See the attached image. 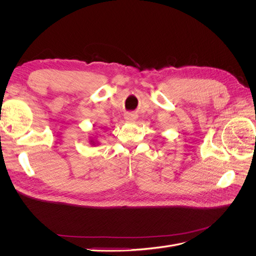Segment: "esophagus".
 <instances>
[{
  "label": "esophagus",
  "mask_w": 256,
  "mask_h": 256,
  "mask_svg": "<svg viewBox=\"0 0 256 256\" xmlns=\"http://www.w3.org/2000/svg\"><path fill=\"white\" fill-rule=\"evenodd\" d=\"M128 122H134L138 118V115L134 112H129L126 114V118H125Z\"/></svg>",
  "instance_id": "obj_1"
}]
</instances>
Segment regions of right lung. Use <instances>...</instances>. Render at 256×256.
Listing matches in <instances>:
<instances>
[{
	"mask_svg": "<svg viewBox=\"0 0 256 256\" xmlns=\"http://www.w3.org/2000/svg\"><path fill=\"white\" fill-rule=\"evenodd\" d=\"M92 143H94V142H92Z\"/></svg>",
	"mask_w": 256,
	"mask_h": 256,
	"instance_id": "1",
	"label": "right lung"
}]
</instances>
